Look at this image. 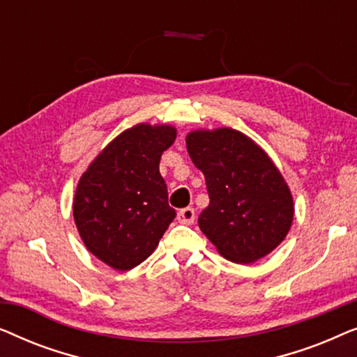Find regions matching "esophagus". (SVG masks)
Instances as JSON below:
<instances>
[{"label":"esophagus","mask_w":357,"mask_h":357,"mask_svg":"<svg viewBox=\"0 0 357 357\" xmlns=\"http://www.w3.org/2000/svg\"><path fill=\"white\" fill-rule=\"evenodd\" d=\"M195 216H197V214H195V209L188 206V208L180 209L177 214V219H178V222H182V224H193Z\"/></svg>","instance_id":"obj_1"}]
</instances>
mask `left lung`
<instances>
[{
	"label": "left lung",
	"instance_id": "1",
	"mask_svg": "<svg viewBox=\"0 0 357 357\" xmlns=\"http://www.w3.org/2000/svg\"><path fill=\"white\" fill-rule=\"evenodd\" d=\"M187 151L209 195L198 226L219 253L234 263H252L275 250L289 232L294 204L265 151L232 128L193 131Z\"/></svg>",
	"mask_w": 357,
	"mask_h": 357
}]
</instances>
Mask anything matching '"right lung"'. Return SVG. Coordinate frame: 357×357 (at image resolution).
<instances>
[{
  "instance_id": "1",
  "label": "right lung",
  "mask_w": 357,
  "mask_h": 357,
  "mask_svg": "<svg viewBox=\"0 0 357 357\" xmlns=\"http://www.w3.org/2000/svg\"><path fill=\"white\" fill-rule=\"evenodd\" d=\"M175 136L172 126L136 125L116 136L77 183V231L87 250L114 270L144 261L174 221L159 162Z\"/></svg>"
}]
</instances>
